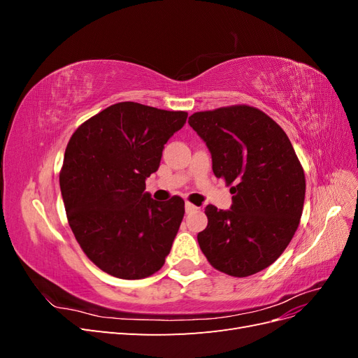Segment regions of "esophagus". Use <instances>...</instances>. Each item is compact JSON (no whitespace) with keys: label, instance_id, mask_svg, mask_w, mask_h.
Returning a JSON list of instances; mask_svg holds the SVG:
<instances>
[{"label":"esophagus","instance_id":"obj_1","mask_svg":"<svg viewBox=\"0 0 358 358\" xmlns=\"http://www.w3.org/2000/svg\"><path fill=\"white\" fill-rule=\"evenodd\" d=\"M199 208L196 204H192V203H189V201H187L185 203V210H187V213H191V212H196Z\"/></svg>","mask_w":358,"mask_h":358}]
</instances>
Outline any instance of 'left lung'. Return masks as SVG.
Masks as SVG:
<instances>
[{
    "label": "left lung",
    "instance_id": "8db88e82",
    "mask_svg": "<svg viewBox=\"0 0 358 358\" xmlns=\"http://www.w3.org/2000/svg\"><path fill=\"white\" fill-rule=\"evenodd\" d=\"M188 124L212 154L216 178L233 196L231 210L209 204L197 241L208 262L234 278L262 272L285 251L305 203V171L288 136L257 107L236 104L196 112Z\"/></svg>",
    "mask_w": 358,
    "mask_h": 358
}]
</instances>
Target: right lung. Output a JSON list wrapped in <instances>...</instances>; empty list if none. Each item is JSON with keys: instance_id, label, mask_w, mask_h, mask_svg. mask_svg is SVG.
<instances>
[{"instance_id": "add662e5", "label": "right lung", "mask_w": 358, "mask_h": 358, "mask_svg": "<svg viewBox=\"0 0 358 358\" xmlns=\"http://www.w3.org/2000/svg\"><path fill=\"white\" fill-rule=\"evenodd\" d=\"M187 116L122 101L73 133L59 171L61 194L76 241L103 272L143 279L164 266L185 201L152 200L145 180Z\"/></svg>"}]
</instances>
